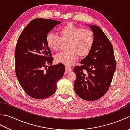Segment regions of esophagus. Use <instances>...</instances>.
<instances>
[{
    "label": "esophagus",
    "mask_w": 130,
    "mask_h": 130,
    "mask_svg": "<svg viewBox=\"0 0 130 130\" xmlns=\"http://www.w3.org/2000/svg\"><path fill=\"white\" fill-rule=\"evenodd\" d=\"M65 71H67V72H70V71H72V69H71V68L68 67V66H66V67H65Z\"/></svg>",
    "instance_id": "1"
}]
</instances>
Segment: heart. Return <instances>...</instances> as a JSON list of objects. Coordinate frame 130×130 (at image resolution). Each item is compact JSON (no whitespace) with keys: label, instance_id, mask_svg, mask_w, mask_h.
Wrapping results in <instances>:
<instances>
[{"label":"heart","instance_id":"heart-1","mask_svg":"<svg viewBox=\"0 0 130 130\" xmlns=\"http://www.w3.org/2000/svg\"><path fill=\"white\" fill-rule=\"evenodd\" d=\"M60 36L53 32L47 35V45L52 50L57 51L60 48L62 42H67L65 48L67 50L58 53L55 60L59 63L67 65H73L79 56H85L92 48L94 36L90 29L76 27L73 24H68L60 29Z\"/></svg>","mask_w":130,"mask_h":130}]
</instances>
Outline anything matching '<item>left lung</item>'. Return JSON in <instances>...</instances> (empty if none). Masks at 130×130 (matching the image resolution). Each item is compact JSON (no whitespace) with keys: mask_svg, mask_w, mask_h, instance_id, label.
I'll list each match as a JSON object with an SVG mask.
<instances>
[{"mask_svg":"<svg viewBox=\"0 0 130 130\" xmlns=\"http://www.w3.org/2000/svg\"><path fill=\"white\" fill-rule=\"evenodd\" d=\"M94 36L92 48L81 65L74 68L76 78L75 92L86 101H95L108 90L116 68L113 48L103 31L96 26H88Z\"/></svg>","mask_w":130,"mask_h":130,"instance_id":"obj_1","label":"left lung"}]
</instances>
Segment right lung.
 <instances>
[{
	"label": "right lung",
	"mask_w": 130,
	"mask_h": 130,
	"mask_svg": "<svg viewBox=\"0 0 130 130\" xmlns=\"http://www.w3.org/2000/svg\"><path fill=\"white\" fill-rule=\"evenodd\" d=\"M61 23L50 19H33L18 39L14 55L17 78L24 92L34 98L44 99L54 94L57 82L64 74L62 63L47 67L54 59L47 45L46 36Z\"/></svg>",
	"instance_id": "right-lung-1"
}]
</instances>
